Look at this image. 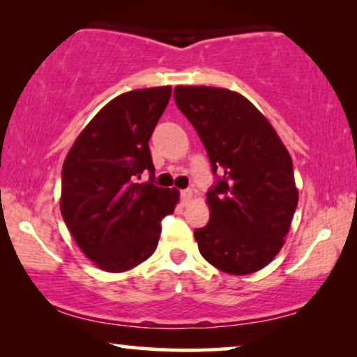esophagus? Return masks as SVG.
Here are the masks:
<instances>
[{
	"label": "esophagus",
	"instance_id": "obj_1",
	"mask_svg": "<svg viewBox=\"0 0 357 357\" xmlns=\"http://www.w3.org/2000/svg\"><path fill=\"white\" fill-rule=\"evenodd\" d=\"M180 197H182V202H183V204H188L190 203V199L193 198V192L190 188H187V190H182V192H180Z\"/></svg>",
	"mask_w": 357,
	"mask_h": 357
}]
</instances>
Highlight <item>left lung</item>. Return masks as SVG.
Instances as JSON below:
<instances>
[{
	"instance_id": "8db88e82",
	"label": "left lung",
	"mask_w": 357,
	"mask_h": 357,
	"mask_svg": "<svg viewBox=\"0 0 357 357\" xmlns=\"http://www.w3.org/2000/svg\"><path fill=\"white\" fill-rule=\"evenodd\" d=\"M174 99L204 144L216 182L209 221L195 229L199 253L229 275H250L281 250L297 208L292 159L245 97L208 86H177Z\"/></svg>"
}]
</instances>
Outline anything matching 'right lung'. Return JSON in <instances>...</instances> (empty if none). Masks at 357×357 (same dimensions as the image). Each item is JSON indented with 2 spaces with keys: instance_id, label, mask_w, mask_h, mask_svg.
<instances>
[{
  "instance_id": "right-lung-1",
  "label": "right lung",
  "mask_w": 357,
  "mask_h": 357,
  "mask_svg": "<svg viewBox=\"0 0 357 357\" xmlns=\"http://www.w3.org/2000/svg\"><path fill=\"white\" fill-rule=\"evenodd\" d=\"M170 86L125 92L81 131L61 170V216L82 253L120 273L153 255L160 221L177 190L154 185L149 138L169 104ZM143 172L150 182L139 184Z\"/></svg>"
}]
</instances>
